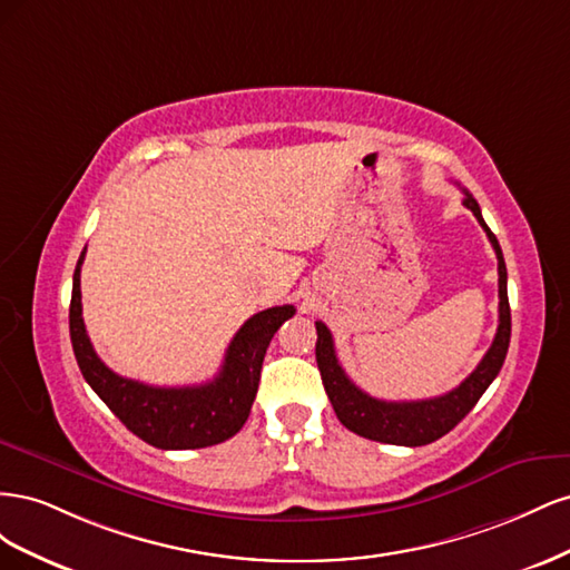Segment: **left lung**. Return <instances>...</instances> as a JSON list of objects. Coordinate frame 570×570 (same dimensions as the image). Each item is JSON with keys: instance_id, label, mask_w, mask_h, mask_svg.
Wrapping results in <instances>:
<instances>
[{"instance_id": "1", "label": "left lung", "mask_w": 570, "mask_h": 570, "mask_svg": "<svg viewBox=\"0 0 570 570\" xmlns=\"http://www.w3.org/2000/svg\"><path fill=\"white\" fill-rule=\"evenodd\" d=\"M463 206L471 209L482 230L488 233L490 243L497 254L499 266V325L497 335L492 340V347L482 356L478 368L465 377V381L454 387L452 392L433 396V400H419V402H385L375 400V396L358 390L350 375L340 366L333 335L327 331V325L316 321V361L318 371L323 377V387L327 392L340 423L352 430V433L368 438L375 442L385 444H404V446H421L440 440L442 435L465 419L478 400L490 387V383L502 371V364L509 352L511 340V308H509V295H507V264L502 256V247H499L494 233L488 228V223L482 220L480 206L463 189Z\"/></svg>"}]
</instances>
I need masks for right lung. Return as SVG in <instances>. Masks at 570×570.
Wrapping results in <instances>:
<instances>
[{
  "mask_svg": "<svg viewBox=\"0 0 570 570\" xmlns=\"http://www.w3.org/2000/svg\"><path fill=\"white\" fill-rule=\"evenodd\" d=\"M88 249V247H85ZM73 273L68 308L73 354L88 385L99 394L132 435L159 450H202L233 438L245 425L262 377V364L273 335L295 316V306H273L254 314L228 344L226 358L214 381L193 387H154L120 377L92 350L82 323L80 266Z\"/></svg>",
  "mask_w": 570,
  "mask_h": 570,
  "instance_id": "add662e5",
  "label": "right lung"
}]
</instances>
